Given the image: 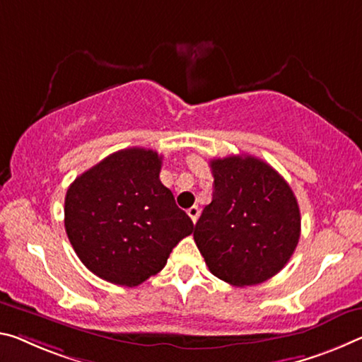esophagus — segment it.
<instances>
[{
	"label": "esophagus",
	"mask_w": 362,
	"mask_h": 362,
	"mask_svg": "<svg viewBox=\"0 0 362 362\" xmlns=\"http://www.w3.org/2000/svg\"><path fill=\"white\" fill-rule=\"evenodd\" d=\"M187 214L190 216V219L193 222H197L198 221V216H199V208H198V206H192V208L187 209Z\"/></svg>",
	"instance_id": "obj_1"
}]
</instances>
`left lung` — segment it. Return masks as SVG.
I'll use <instances>...</instances> for the list:
<instances>
[{
  "label": "left lung",
  "instance_id": "obj_1",
  "mask_svg": "<svg viewBox=\"0 0 362 362\" xmlns=\"http://www.w3.org/2000/svg\"><path fill=\"white\" fill-rule=\"evenodd\" d=\"M214 192L193 238L211 274L235 286L280 272L300 240L301 217L288 183L255 156L212 159Z\"/></svg>",
  "mask_w": 362,
  "mask_h": 362
}]
</instances>
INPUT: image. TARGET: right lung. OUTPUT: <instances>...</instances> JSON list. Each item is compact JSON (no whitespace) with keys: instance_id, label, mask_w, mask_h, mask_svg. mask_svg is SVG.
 <instances>
[{"instance_id":"right-lung-1","label":"right lung","mask_w":362,"mask_h":362,"mask_svg":"<svg viewBox=\"0 0 362 362\" xmlns=\"http://www.w3.org/2000/svg\"><path fill=\"white\" fill-rule=\"evenodd\" d=\"M163 156L146 148L109 154L78 175L64 202V227L88 271L136 286L156 275L174 246L194 230L159 180Z\"/></svg>"}]
</instances>
